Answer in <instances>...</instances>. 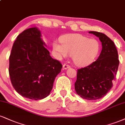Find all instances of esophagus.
<instances>
[{"instance_id": "1", "label": "esophagus", "mask_w": 125, "mask_h": 125, "mask_svg": "<svg viewBox=\"0 0 125 125\" xmlns=\"http://www.w3.org/2000/svg\"><path fill=\"white\" fill-rule=\"evenodd\" d=\"M70 66L69 65V64H64L63 65V69H67L68 68H70Z\"/></svg>"}]
</instances>
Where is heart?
Listing matches in <instances>:
<instances>
[{"label":"heart","mask_w":125,"mask_h":125,"mask_svg":"<svg viewBox=\"0 0 125 125\" xmlns=\"http://www.w3.org/2000/svg\"><path fill=\"white\" fill-rule=\"evenodd\" d=\"M60 43L54 41L52 49L58 59L72 55V59L78 66L89 65L95 60L100 52V45L94 38H88L80 34H69L59 38Z\"/></svg>","instance_id":"heart-1"}]
</instances>
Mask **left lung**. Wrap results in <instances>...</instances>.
<instances>
[{
	"mask_svg": "<svg viewBox=\"0 0 125 125\" xmlns=\"http://www.w3.org/2000/svg\"><path fill=\"white\" fill-rule=\"evenodd\" d=\"M100 39L102 51L95 62L77 70L74 83L76 93L84 99L95 100L101 98L112 87L119 64L115 43L103 33L89 31Z\"/></svg>",
	"mask_w": 125,
	"mask_h": 125,
	"instance_id": "left-lung-1",
	"label": "left lung"
}]
</instances>
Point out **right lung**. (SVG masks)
Segmentation results:
<instances>
[{
	"instance_id": "obj_1",
	"label": "right lung",
	"mask_w": 125,
	"mask_h": 125,
	"mask_svg": "<svg viewBox=\"0 0 125 125\" xmlns=\"http://www.w3.org/2000/svg\"><path fill=\"white\" fill-rule=\"evenodd\" d=\"M36 27L17 36L9 57V72L13 87L22 97L38 100L49 95L62 65L50 56Z\"/></svg>"
}]
</instances>
